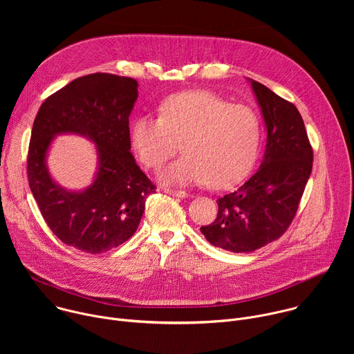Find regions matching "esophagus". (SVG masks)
<instances>
[{
  "mask_svg": "<svg viewBox=\"0 0 354 354\" xmlns=\"http://www.w3.org/2000/svg\"><path fill=\"white\" fill-rule=\"evenodd\" d=\"M165 193H168V194H172V196H175V197H180V198H183V197H187V193H186L185 190H176V189H165Z\"/></svg>",
  "mask_w": 354,
  "mask_h": 354,
  "instance_id": "obj_1",
  "label": "esophagus"
}]
</instances>
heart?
I'll list each match as a JSON object with an SVG mask.
<instances>
[{"label":"heart","mask_w":354,"mask_h":354,"mask_svg":"<svg viewBox=\"0 0 354 354\" xmlns=\"http://www.w3.org/2000/svg\"><path fill=\"white\" fill-rule=\"evenodd\" d=\"M261 134L259 118L249 106L231 105L210 91H187L165 99L160 118L138 116L130 140L140 162L149 169H160L182 144L185 156L164 171L162 182H207L213 189H225L250 172Z\"/></svg>","instance_id":"b5f03b06"}]
</instances>
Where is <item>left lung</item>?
Segmentation results:
<instances>
[{"instance_id": "left-lung-1", "label": "left lung", "mask_w": 354, "mask_h": 354, "mask_svg": "<svg viewBox=\"0 0 354 354\" xmlns=\"http://www.w3.org/2000/svg\"><path fill=\"white\" fill-rule=\"evenodd\" d=\"M268 129L262 165L217 200V218L200 231L214 246L248 254L279 239L295 217L313 171L314 151L298 109L250 80Z\"/></svg>"}]
</instances>
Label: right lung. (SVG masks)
Returning a JSON list of instances; mask_svg holds the SVG:
<instances>
[{
    "label": "right lung",
    "instance_id": "right-lung-1",
    "mask_svg": "<svg viewBox=\"0 0 354 354\" xmlns=\"http://www.w3.org/2000/svg\"><path fill=\"white\" fill-rule=\"evenodd\" d=\"M137 86L130 77L108 73L80 77L50 95L33 122L28 151L32 194L53 234L86 254H104L133 236L147 197L157 189L130 153L129 116ZM64 132L97 144L98 172L82 192L59 187L45 167L49 144Z\"/></svg>",
    "mask_w": 354,
    "mask_h": 354
}]
</instances>
